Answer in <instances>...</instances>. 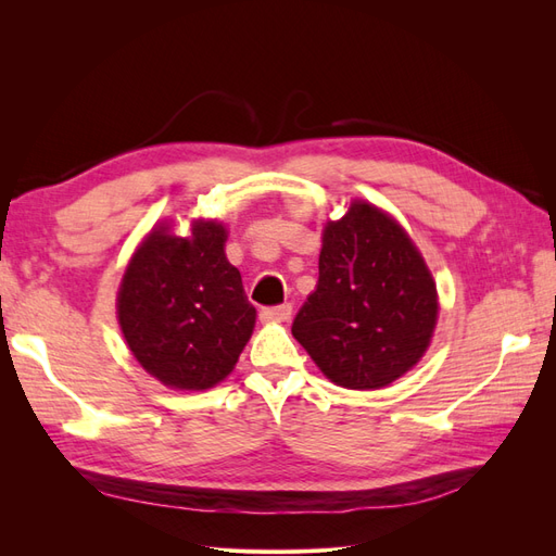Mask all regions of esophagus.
I'll return each instance as SVG.
<instances>
[{
  "instance_id": "1",
  "label": "esophagus",
  "mask_w": 556,
  "mask_h": 556,
  "mask_svg": "<svg viewBox=\"0 0 556 556\" xmlns=\"http://www.w3.org/2000/svg\"><path fill=\"white\" fill-rule=\"evenodd\" d=\"M292 315V304H280V306H266L260 311V317L264 323H288Z\"/></svg>"
}]
</instances>
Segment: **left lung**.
<instances>
[{
  "label": "left lung",
  "mask_w": 556,
  "mask_h": 556,
  "mask_svg": "<svg viewBox=\"0 0 556 556\" xmlns=\"http://www.w3.org/2000/svg\"><path fill=\"white\" fill-rule=\"evenodd\" d=\"M435 315V285L408 233L355 201L325 227L319 278L292 333L331 382L380 390L425 355Z\"/></svg>",
  "instance_id": "8db88e82"
}]
</instances>
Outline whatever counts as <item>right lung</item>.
<instances>
[{
  "label": "right lung",
  "mask_w": 556,
  "mask_h": 556,
  "mask_svg": "<svg viewBox=\"0 0 556 556\" xmlns=\"http://www.w3.org/2000/svg\"><path fill=\"white\" fill-rule=\"evenodd\" d=\"M225 241V227L213 220L197 223L190 239L160 227L134 252L117 292L134 357L176 390H208L227 378L255 327Z\"/></svg>",
  "instance_id": "obj_1"
}]
</instances>
